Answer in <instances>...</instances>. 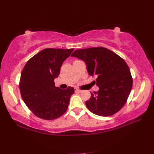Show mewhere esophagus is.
<instances>
[{
    "instance_id": "1",
    "label": "esophagus",
    "mask_w": 154,
    "mask_h": 154,
    "mask_svg": "<svg viewBox=\"0 0 154 154\" xmlns=\"http://www.w3.org/2000/svg\"><path fill=\"white\" fill-rule=\"evenodd\" d=\"M75 92H78V93H80V92H82V91H81V90H80V89L76 88V89H75Z\"/></svg>"
}]
</instances>
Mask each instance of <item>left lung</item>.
<instances>
[{"label": "left lung", "mask_w": 154, "mask_h": 154, "mask_svg": "<svg viewBox=\"0 0 154 154\" xmlns=\"http://www.w3.org/2000/svg\"><path fill=\"white\" fill-rule=\"evenodd\" d=\"M72 57L85 61L89 75L97 77L99 90L86 101L95 115L108 117L123 108L131 92L133 78L129 66L122 57L103 47L75 50Z\"/></svg>", "instance_id": "left-lung-1"}]
</instances>
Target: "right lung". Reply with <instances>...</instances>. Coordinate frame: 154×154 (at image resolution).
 Masks as SVG:
<instances>
[{
  "instance_id": "add662e5",
  "label": "right lung",
  "mask_w": 154,
  "mask_h": 154,
  "mask_svg": "<svg viewBox=\"0 0 154 154\" xmlns=\"http://www.w3.org/2000/svg\"><path fill=\"white\" fill-rule=\"evenodd\" d=\"M74 49L46 48L29 60L21 72L19 88L23 101L37 117L53 120L67 111L74 89L55 86L63 62Z\"/></svg>"
}]
</instances>
